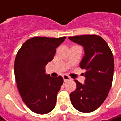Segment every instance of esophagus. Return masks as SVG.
Listing matches in <instances>:
<instances>
[{"label": "esophagus", "instance_id": "esophagus-1", "mask_svg": "<svg viewBox=\"0 0 121 121\" xmlns=\"http://www.w3.org/2000/svg\"><path fill=\"white\" fill-rule=\"evenodd\" d=\"M62 77H63V79H64V82H66V81H69V80L71 79V78H70L69 76L66 75V74L63 75Z\"/></svg>", "mask_w": 121, "mask_h": 121}]
</instances>
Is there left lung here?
I'll return each mask as SVG.
<instances>
[{
  "label": "left lung",
  "instance_id": "1",
  "mask_svg": "<svg viewBox=\"0 0 121 121\" xmlns=\"http://www.w3.org/2000/svg\"><path fill=\"white\" fill-rule=\"evenodd\" d=\"M69 39L83 47L85 55L80 66L86 70L84 84L75 81L76 89L70 94V99L75 109L90 113L98 109L107 97L113 77V56L108 44L99 36H77Z\"/></svg>",
  "mask_w": 121,
  "mask_h": 121
}]
</instances>
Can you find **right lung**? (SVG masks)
<instances>
[{"label": "right lung", "instance_id": "1", "mask_svg": "<svg viewBox=\"0 0 121 121\" xmlns=\"http://www.w3.org/2000/svg\"><path fill=\"white\" fill-rule=\"evenodd\" d=\"M66 37H34L26 40L14 60V76L25 104L34 113L46 114L52 111L63 84L61 76L45 73V66L52 60L56 48Z\"/></svg>", "mask_w": 121, "mask_h": 121}]
</instances>
